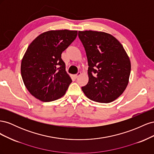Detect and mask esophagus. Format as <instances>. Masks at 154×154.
<instances>
[{
    "mask_svg": "<svg viewBox=\"0 0 154 154\" xmlns=\"http://www.w3.org/2000/svg\"><path fill=\"white\" fill-rule=\"evenodd\" d=\"M81 75V72H78L76 74H75V75H74V77H75L76 78H78L79 76H80Z\"/></svg>",
    "mask_w": 154,
    "mask_h": 154,
    "instance_id": "obj_1",
    "label": "esophagus"
}]
</instances>
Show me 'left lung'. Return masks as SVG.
<instances>
[{"instance_id": "left-lung-1", "label": "left lung", "mask_w": 154, "mask_h": 154, "mask_svg": "<svg viewBox=\"0 0 154 154\" xmlns=\"http://www.w3.org/2000/svg\"><path fill=\"white\" fill-rule=\"evenodd\" d=\"M88 61V82L82 87L90 100L108 103L127 88L131 64L122 44L105 32L78 31Z\"/></svg>"}]
</instances>
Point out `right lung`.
<instances>
[{
	"label": "right lung",
	"instance_id": "obj_1",
	"mask_svg": "<svg viewBox=\"0 0 154 154\" xmlns=\"http://www.w3.org/2000/svg\"><path fill=\"white\" fill-rule=\"evenodd\" d=\"M77 31L52 30L40 34L27 48L21 62L27 89L44 102L58 100L72 82L61 54L75 40Z\"/></svg>",
	"mask_w": 154,
	"mask_h": 154
}]
</instances>
